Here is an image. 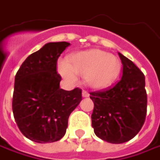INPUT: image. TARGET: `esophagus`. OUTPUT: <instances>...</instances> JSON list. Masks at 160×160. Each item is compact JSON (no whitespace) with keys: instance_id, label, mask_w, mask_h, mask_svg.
Listing matches in <instances>:
<instances>
[{"instance_id":"1","label":"esophagus","mask_w":160,"mask_h":160,"mask_svg":"<svg viewBox=\"0 0 160 160\" xmlns=\"http://www.w3.org/2000/svg\"><path fill=\"white\" fill-rule=\"evenodd\" d=\"M82 97L83 98H88L89 97V94L88 93V91H86V90H83L82 91Z\"/></svg>"}]
</instances>
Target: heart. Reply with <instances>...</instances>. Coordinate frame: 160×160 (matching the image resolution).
<instances>
[{
  "instance_id": "1",
  "label": "heart",
  "mask_w": 160,
  "mask_h": 160,
  "mask_svg": "<svg viewBox=\"0 0 160 160\" xmlns=\"http://www.w3.org/2000/svg\"><path fill=\"white\" fill-rule=\"evenodd\" d=\"M58 72L69 82H77V75L85 76L88 87L100 89L109 86L120 70V62L113 54L92 49L73 53L66 61L61 60Z\"/></svg>"
}]
</instances>
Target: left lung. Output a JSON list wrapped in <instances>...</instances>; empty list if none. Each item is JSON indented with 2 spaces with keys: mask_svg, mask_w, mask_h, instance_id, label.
Segmentation results:
<instances>
[{
  "mask_svg": "<svg viewBox=\"0 0 160 160\" xmlns=\"http://www.w3.org/2000/svg\"><path fill=\"white\" fill-rule=\"evenodd\" d=\"M122 63L121 80L113 87L90 92L95 134L109 143L132 139L142 127L147 113L145 77L128 58L118 52Z\"/></svg>",
  "mask_w": 160,
  "mask_h": 160,
  "instance_id": "1",
  "label": "left lung"
}]
</instances>
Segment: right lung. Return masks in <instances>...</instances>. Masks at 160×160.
I'll use <instances>...</instances> for the list:
<instances>
[{
  "label": "right lung",
  "instance_id": "right-lung-1",
  "mask_svg": "<svg viewBox=\"0 0 160 160\" xmlns=\"http://www.w3.org/2000/svg\"><path fill=\"white\" fill-rule=\"evenodd\" d=\"M67 42L47 43L21 64L15 76L12 110L25 137L38 143L53 142L66 132L71 113L81 101V89L60 88L57 60Z\"/></svg>",
  "mask_w": 160,
  "mask_h": 160
}]
</instances>
